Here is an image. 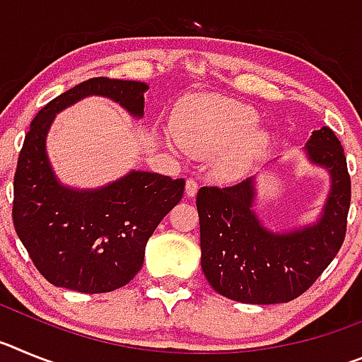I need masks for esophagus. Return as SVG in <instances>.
Wrapping results in <instances>:
<instances>
[{
  "label": "esophagus",
  "mask_w": 362,
  "mask_h": 362,
  "mask_svg": "<svg viewBox=\"0 0 362 362\" xmlns=\"http://www.w3.org/2000/svg\"><path fill=\"white\" fill-rule=\"evenodd\" d=\"M197 188H199V187H197L196 179H188L187 187H185V194H187L188 197H196Z\"/></svg>",
  "instance_id": "1"
}]
</instances>
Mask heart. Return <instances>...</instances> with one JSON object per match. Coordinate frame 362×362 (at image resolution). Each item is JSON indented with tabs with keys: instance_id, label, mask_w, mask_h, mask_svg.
Instances as JSON below:
<instances>
[{
	"instance_id": "heart-1",
	"label": "heart",
	"mask_w": 362,
	"mask_h": 362,
	"mask_svg": "<svg viewBox=\"0 0 362 362\" xmlns=\"http://www.w3.org/2000/svg\"><path fill=\"white\" fill-rule=\"evenodd\" d=\"M257 114L252 108L226 99L204 98L185 107L175 119L177 143L197 158L214 156V174L233 183L267 156L272 137L257 129ZM175 146V141H168Z\"/></svg>"
}]
</instances>
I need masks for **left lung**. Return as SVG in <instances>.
I'll return each mask as SVG.
<instances>
[{"label":"left lung","instance_id":"1","mask_svg":"<svg viewBox=\"0 0 362 362\" xmlns=\"http://www.w3.org/2000/svg\"><path fill=\"white\" fill-rule=\"evenodd\" d=\"M303 153L310 166L330 179L321 212L306 223L286 228L267 225L255 210L259 175L235 187L197 192L201 268L221 296L248 305L288 303L305 293L337 255L351 194L344 150L322 127L313 130Z\"/></svg>","mask_w":362,"mask_h":362}]
</instances>
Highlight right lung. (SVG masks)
I'll return each mask as SVG.
<instances>
[{
  "label": "right lung",
  "mask_w": 362,
  "mask_h": 362,
  "mask_svg": "<svg viewBox=\"0 0 362 362\" xmlns=\"http://www.w3.org/2000/svg\"><path fill=\"white\" fill-rule=\"evenodd\" d=\"M146 90L141 81L92 78L52 99L30 123L14 175L12 217L32 263L54 286L105 293L130 283L150 235L183 197L185 179L136 168L101 187H70L50 163L47 136L59 112L99 95L141 119Z\"/></svg>",
  "instance_id": "right-lung-1"
}]
</instances>
